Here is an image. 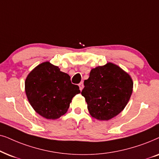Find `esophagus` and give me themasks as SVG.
<instances>
[{
  "label": "esophagus",
  "mask_w": 159,
  "mask_h": 159,
  "mask_svg": "<svg viewBox=\"0 0 159 159\" xmlns=\"http://www.w3.org/2000/svg\"><path fill=\"white\" fill-rule=\"evenodd\" d=\"M78 86H79V88H80V90H81V91H82V89H84V84H83V82H81V83H80L79 84V85H78Z\"/></svg>",
  "instance_id": "34e87169"
}]
</instances>
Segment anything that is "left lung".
<instances>
[{
  "mask_svg": "<svg viewBox=\"0 0 159 159\" xmlns=\"http://www.w3.org/2000/svg\"><path fill=\"white\" fill-rule=\"evenodd\" d=\"M133 91L129 74L117 65L107 62L92 69L84 81L82 96L90 115L99 120H108L125 108Z\"/></svg>",
  "mask_w": 159,
  "mask_h": 159,
  "instance_id": "8db88e82",
  "label": "left lung"
}]
</instances>
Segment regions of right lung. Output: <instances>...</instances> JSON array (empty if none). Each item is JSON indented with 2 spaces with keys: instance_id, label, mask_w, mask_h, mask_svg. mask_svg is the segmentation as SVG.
Wrapping results in <instances>:
<instances>
[{
  "instance_id": "right-lung-1",
  "label": "right lung",
  "mask_w": 159,
  "mask_h": 159,
  "mask_svg": "<svg viewBox=\"0 0 159 159\" xmlns=\"http://www.w3.org/2000/svg\"><path fill=\"white\" fill-rule=\"evenodd\" d=\"M27 99L34 111L46 119H57L66 113L73 97L81 91L68 74L49 62L30 72L25 82Z\"/></svg>"
}]
</instances>
